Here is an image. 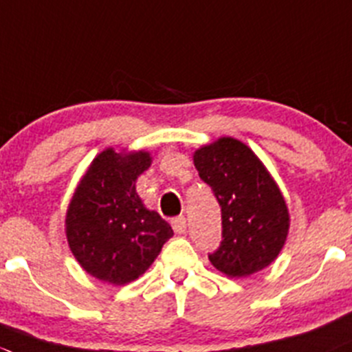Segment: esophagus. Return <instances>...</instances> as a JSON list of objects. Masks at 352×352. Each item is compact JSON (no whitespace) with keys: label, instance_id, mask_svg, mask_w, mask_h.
<instances>
[{"label":"esophagus","instance_id":"esophagus-1","mask_svg":"<svg viewBox=\"0 0 352 352\" xmlns=\"http://www.w3.org/2000/svg\"><path fill=\"white\" fill-rule=\"evenodd\" d=\"M170 224H173V230L176 233H185L186 232V217L185 216L174 217V219L170 221Z\"/></svg>","mask_w":352,"mask_h":352}]
</instances>
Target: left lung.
I'll return each instance as SVG.
<instances>
[{"label":"left lung","instance_id":"left-lung-1","mask_svg":"<svg viewBox=\"0 0 352 352\" xmlns=\"http://www.w3.org/2000/svg\"><path fill=\"white\" fill-rule=\"evenodd\" d=\"M199 176L221 207L223 240L209 261L242 278L270 266L285 245L290 216L278 185L240 140L223 136L193 153Z\"/></svg>","mask_w":352,"mask_h":352}]
</instances>
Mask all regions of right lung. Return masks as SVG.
I'll list each match as a JSON object with an SVG mask.
<instances>
[{
	"label": "right lung",
	"instance_id": "add662e5",
	"mask_svg": "<svg viewBox=\"0 0 352 352\" xmlns=\"http://www.w3.org/2000/svg\"><path fill=\"white\" fill-rule=\"evenodd\" d=\"M152 164L145 150L105 148L93 159L69 204L65 235L82 270L102 282L126 285L159 256L173 228L136 193Z\"/></svg>",
	"mask_w": 352,
	"mask_h": 352
}]
</instances>
